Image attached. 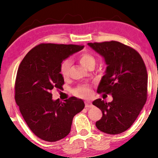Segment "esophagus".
I'll return each mask as SVG.
<instances>
[{"mask_svg": "<svg viewBox=\"0 0 158 158\" xmlns=\"http://www.w3.org/2000/svg\"><path fill=\"white\" fill-rule=\"evenodd\" d=\"M85 108H87V109L93 107V104H92L90 102H88V101L85 102Z\"/></svg>", "mask_w": 158, "mask_h": 158, "instance_id": "esophagus-1", "label": "esophagus"}]
</instances>
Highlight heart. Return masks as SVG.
I'll use <instances>...</instances> for the list:
<instances>
[{"instance_id":"obj_1","label":"heart","mask_w":158,"mask_h":158,"mask_svg":"<svg viewBox=\"0 0 158 158\" xmlns=\"http://www.w3.org/2000/svg\"><path fill=\"white\" fill-rule=\"evenodd\" d=\"M79 61L81 64L87 69L94 67L95 65L96 60L94 56L87 52H84L79 56ZM71 61L70 59H65L60 63L59 65V72L61 76L65 78L69 76L70 68H71ZM75 95L79 98H87L91 96L92 89L89 86H79L74 90Z\"/></svg>"}]
</instances>
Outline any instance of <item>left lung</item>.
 Instances as JSON below:
<instances>
[{
  "instance_id": "8db88e82",
  "label": "left lung",
  "mask_w": 158,
  "mask_h": 158,
  "mask_svg": "<svg viewBox=\"0 0 158 158\" xmlns=\"http://www.w3.org/2000/svg\"><path fill=\"white\" fill-rule=\"evenodd\" d=\"M102 56L107 65L98 93L111 94V102L98 99L93 104L102 116L95 123L99 131L119 134L131 127L147 100L148 73L141 56L123 44L111 42L87 44Z\"/></svg>"
}]
</instances>
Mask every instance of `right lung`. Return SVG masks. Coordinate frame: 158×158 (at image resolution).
Here are the masks:
<instances>
[{
  "mask_svg": "<svg viewBox=\"0 0 158 158\" xmlns=\"http://www.w3.org/2000/svg\"><path fill=\"white\" fill-rule=\"evenodd\" d=\"M82 45L40 44L29 52L19 65L15 84V99L28 127L48 142L65 138L73 118L85 107L84 102L71 97L64 102L52 99V90L62 89L64 79L59 65Z\"/></svg>",
  "mask_w": 158,
  "mask_h": 158,
  "instance_id": "right-lung-1",
  "label": "right lung"
}]
</instances>
